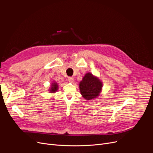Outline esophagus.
Here are the masks:
<instances>
[{
    "mask_svg": "<svg viewBox=\"0 0 153 153\" xmlns=\"http://www.w3.org/2000/svg\"><path fill=\"white\" fill-rule=\"evenodd\" d=\"M68 81L69 82H73L74 81V78L72 77H68Z\"/></svg>",
    "mask_w": 153,
    "mask_h": 153,
    "instance_id": "obj_1",
    "label": "esophagus"
}]
</instances>
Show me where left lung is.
<instances>
[{
    "label": "left lung",
    "instance_id": "left-lung-1",
    "mask_svg": "<svg viewBox=\"0 0 153 153\" xmlns=\"http://www.w3.org/2000/svg\"><path fill=\"white\" fill-rule=\"evenodd\" d=\"M102 83L100 80L91 73H87L80 82L79 89L82 97L87 100L95 98L100 94Z\"/></svg>",
    "mask_w": 153,
    "mask_h": 153
}]
</instances>
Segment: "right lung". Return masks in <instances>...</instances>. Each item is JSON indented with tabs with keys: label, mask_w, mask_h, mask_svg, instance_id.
<instances>
[{
	"label": "right lung",
	"mask_w": 153,
	"mask_h": 153,
	"mask_svg": "<svg viewBox=\"0 0 153 153\" xmlns=\"http://www.w3.org/2000/svg\"><path fill=\"white\" fill-rule=\"evenodd\" d=\"M51 89H50V92H52V93H53V92H55L56 91L58 90V84H56V83H55V82H54V83H53V84L51 85Z\"/></svg>",
	"instance_id": "1"
}]
</instances>
